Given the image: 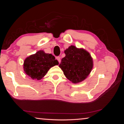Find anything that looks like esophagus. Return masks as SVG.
I'll return each mask as SVG.
<instances>
[{"label":"esophagus","mask_w":124,"mask_h":124,"mask_svg":"<svg viewBox=\"0 0 124 124\" xmlns=\"http://www.w3.org/2000/svg\"><path fill=\"white\" fill-rule=\"evenodd\" d=\"M56 59H57L58 60V61L59 63L61 62V59H60V57H59V56H58V57H56Z\"/></svg>","instance_id":"34e87169"}]
</instances>
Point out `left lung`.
<instances>
[{
	"label": "left lung",
	"mask_w": 124,
	"mask_h": 124,
	"mask_svg": "<svg viewBox=\"0 0 124 124\" xmlns=\"http://www.w3.org/2000/svg\"><path fill=\"white\" fill-rule=\"evenodd\" d=\"M64 52L66 56L61 60L59 67L65 76L74 84L84 80L93 66L91 54L86 50L74 45H70Z\"/></svg>",
	"instance_id": "obj_1"
}]
</instances>
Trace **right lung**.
Instances as JSON below:
<instances>
[{
  "mask_svg": "<svg viewBox=\"0 0 124 124\" xmlns=\"http://www.w3.org/2000/svg\"><path fill=\"white\" fill-rule=\"evenodd\" d=\"M59 64L58 61L51 54L39 50L31 54L24 61V73L33 80H39L46 74L51 67Z\"/></svg>",
  "mask_w": 124,
  "mask_h": 124,
  "instance_id": "right-lung-1",
  "label": "right lung"
}]
</instances>
